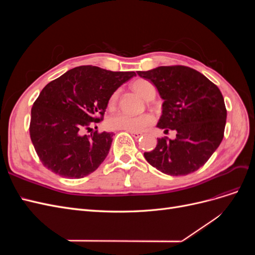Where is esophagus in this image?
<instances>
[{
	"label": "esophagus",
	"mask_w": 255,
	"mask_h": 255,
	"mask_svg": "<svg viewBox=\"0 0 255 255\" xmlns=\"http://www.w3.org/2000/svg\"><path fill=\"white\" fill-rule=\"evenodd\" d=\"M130 135H132L134 138H139L142 136V133L140 132H128Z\"/></svg>",
	"instance_id": "esophagus-1"
}]
</instances>
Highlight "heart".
Listing matches in <instances>:
<instances>
[{"instance_id": "heart-1", "label": "heart", "mask_w": 255, "mask_h": 255, "mask_svg": "<svg viewBox=\"0 0 255 255\" xmlns=\"http://www.w3.org/2000/svg\"><path fill=\"white\" fill-rule=\"evenodd\" d=\"M130 86L146 101H151L156 96V87L148 80H135L130 84ZM118 99L119 90H116L109 99V106L111 109H114L117 105ZM154 122H155V118L151 114L129 116L123 113H118L111 116L110 119L107 120V126L112 129L128 130V132H142L143 129L152 126Z\"/></svg>"}]
</instances>
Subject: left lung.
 <instances>
[{"label": "left lung", "mask_w": 255, "mask_h": 255, "mask_svg": "<svg viewBox=\"0 0 255 255\" xmlns=\"http://www.w3.org/2000/svg\"><path fill=\"white\" fill-rule=\"evenodd\" d=\"M155 85L163 103L157 128L176 130L173 140L157 138L155 149L144 152L148 163L169 175L197 171L210 159L225 135L227 109L221 91L202 73L186 66H161L137 71Z\"/></svg>", "instance_id": "1"}]
</instances>
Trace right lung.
I'll return each mask as SVG.
<instances>
[{"mask_svg": "<svg viewBox=\"0 0 255 255\" xmlns=\"http://www.w3.org/2000/svg\"><path fill=\"white\" fill-rule=\"evenodd\" d=\"M135 75L80 66L50 82L30 111L29 136L42 165L66 179L97 170L109 154L114 133L83 132L103 120L113 92Z\"/></svg>", "mask_w": 255, "mask_h": 255, "instance_id": "right-lung-1", "label": "right lung"}]
</instances>
